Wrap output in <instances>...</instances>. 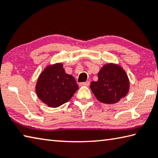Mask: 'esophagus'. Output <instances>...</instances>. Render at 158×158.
I'll use <instances>...</instances> for the list:
<instances>
[{
  "label": "esophagus",
  "mask_w": 158,
  "mask_h": 158,
  "mask_svg": "<svg viewBox=\"0 0 158 158\" xmlns=\"http://www.w3.org/2000/svg\"><path fill=\"white\" fill-rule=\"evenodd\" d=\"M90 85V81H87L85 82H82V83H80L79 85H81V86H83V85H85V86H89Z\"/></svg>",
  "instance_id": "esophagus-1"
}]
</instances>
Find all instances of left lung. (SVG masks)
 <instances>
[{"label": "left lung", "instance_id": "obj_1", "mask_svg": "<svg viewBox=\"0 0 158 158\" xmlns=\"http://www.w3.org/2000/svg\"><path fill=\"white\" fill-rule=\"evenodd\" d=\"M98 80L90 83V88L98 101L115 104L125 98L130 89V80L122 67L107 63L98 73Z\"/></svg>", "mask_w": 158, "mask_h": 158}]
</instances>
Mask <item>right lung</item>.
<instances>
[{"mask_svg": "<svg viewBox=\"0 0 158 158\" xmlns=\"http://www.w3.org/2000/svg\"><path fill=\"white\" fill-rule=\"evenodd\" d=\"M78 89L73 76L65 73L61 63L47 66L40 74L35 85L37 97L53 108L68 102Z\"/></svg>", "mask_w": 158, "mask_h": 158, "instance_id": "add662e5", "label": "right lung"}]
</instances>
